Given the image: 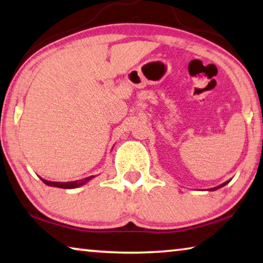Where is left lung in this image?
<instances>
[{"label":"left lung","instance_id":"8db88e82","mask_svg":"<svg viewBox=\"0 0 263 263\" xmlns=\"http://www.w3.org/2000/svg\"><path fill=\"white\" fill-rule=\"evenodd\" d=\"M229 182V180L228 181H226V182H223V184H221V185H219V186H216V187H213V189H208V191H216L218 189H221L222 186H224V185H227Z\"/></svg>","mask_w":263,"mask_h":263}]
</instances>
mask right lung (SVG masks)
Instances as JSON below:
<instances>
[{"label":"right lung","mask_w":263,"mask_h":263,"mask_svg":"<svg viewBox=\"0 0 263 263\" xmlns=\"http://www.w3.org/2000/svg\"><path fill=\"white\" fill-rule=\"evenodd\" d=\"M95 176L91 177H86L84 179H79V180H74V181H68V182H58V181H49L45 180V179L41 178V180L44 182L45 185L48 186H52V187H60V189H68V190H72V189H77L79 186H83L86 184L87 181H90L91 179H93Z\"/></svg>","instance_id":"1"}]
</instances>
